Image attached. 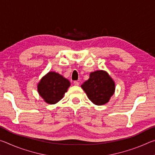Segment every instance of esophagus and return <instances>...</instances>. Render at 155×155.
Masks as SVG:
<instances>
[{"label":"esophagus","instance_id":"obj_1","mask_svg":"<svg viewBox=\"0 0 155 155\" xmlns=\"http://www.w3.org/2000/svg\"><path fill=\"white\" fill-rule=\"evenodd\" d=\"M74 85H76V86H78V85H79V82H78V81H74Z\"/></svg>","mask_w":155,"mask_h":155}]
</instances>
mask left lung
Here are the masks:
<instances>
[{
  "instance_id": "obj_1",
  "label": "left lung",
  "mask_w": 155,
  "mask_h": 155,
  "mask_svg": "<svg viewBox=\"0 0 155 155\" xmlns=\"http://www.w3.org/2000/svg\"><path fill=\"white\" fill-rule=\"evenodd\" d=\"M81 88L94 104L103 105L114 94L115 83L107 72L101 70L91 72L89 79L81 85Z\"/></svg>"
}]
</instances>
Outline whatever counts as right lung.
Here are the masks:
<instances>
[{"instance_id":"add662e5","label":"right lung","mask_w":155,"mask_h":155,"mask_svg":"<svg viewBox=\"0 0 155 155\" xmlns=\"http://www.w3.org/2000/svg\"><path fill=\"white\" fill-rule=\"evenodd\" d=\"M70 86V81L59 73L50 71L38 84V91L44 102L54 104L64 98Z\"/></svg>"}]
</instances>
